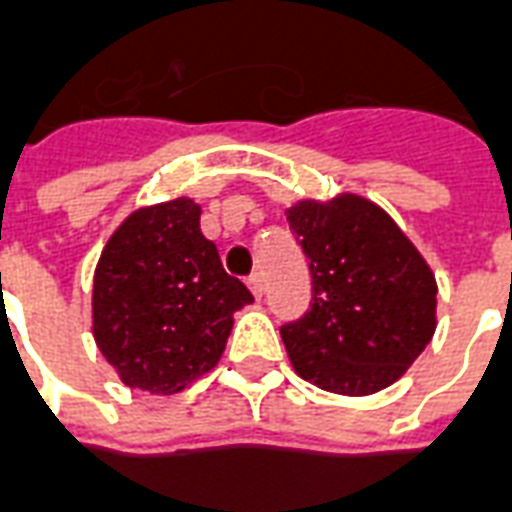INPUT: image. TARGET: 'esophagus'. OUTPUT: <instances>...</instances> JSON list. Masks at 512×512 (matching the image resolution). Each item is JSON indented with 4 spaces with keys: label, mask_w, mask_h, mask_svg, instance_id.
I'll return each mask as SVG.
<instances>
[{
    "label": "esophagus",
    "mask_w": 512,
    "mask_h": 512,
    "mask_svg": "<svg viewBox=\"0 0 512 512\" xmlns=\"http://www.w3.org/2000/svg\"><path fill=\"white\" fill-rule=\"evenodd\" d=\"M248 288H251L256 297H261V291H264V280H261V272H251V275H248Z\"/></svg>",
    "instance_id": "1"
}]
</instances>
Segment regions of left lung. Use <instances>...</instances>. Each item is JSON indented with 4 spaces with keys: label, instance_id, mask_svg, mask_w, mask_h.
Returning <instances> with one entry per match:
<instances>
[{
    "label": "left lung",
    "instance_id": "1",
    "mask_svg": "<svg viewBox=\"0 0 512 512\" xmlns=\"http://www.w3.org/2000/svg\"><path fill=\"white\" fill-rule=\"evenodd\" d=\"M286 218L313 278L307 313L280 326L294 370L348 397L391 386L434 334L429 264L378 205L353 194L307 199Z\"/></svg>",
    "mask_w": 512,
    "mask_h": 512
}]
</instances>
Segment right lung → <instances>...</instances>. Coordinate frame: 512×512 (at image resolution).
Masks as SVG:
<instances>
[{
    "label": "right lung",
    "instance_id": "add662e5",
    "mask_svg": "<svg viewBox=\"0 0 512 512\" xmlns=\"http://www.w3.org/2000/svg\"><path fill=\"white\" fill-rule=\"evenodd\" d=\"M253 302L180 197L142 207L107 240L94 272V337L126 386L178 394L218 364L232 313Z\"/></svg>",
    "mask_w": 512,
    "mask_h": 512
}]
</instances>
